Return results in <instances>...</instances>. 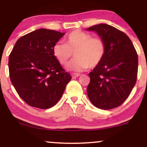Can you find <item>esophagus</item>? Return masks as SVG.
<instances>
[{
  "instance_id": "1",
  "label": "esophagus",
  "mask_w": 147,
  "mask_h": 147,
  "mask_svg": "<svg viewBox=\"0 0 147 147\" xmlns=\"http://www.w3.org/2000/svg\"><path fill=\"white\" fill-rule=\"evenodd\" d=\"M80 75H81L80 74H79V73H72V78H76V77H79Z\"/></svg>"
}]
</instances>
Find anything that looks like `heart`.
I'll return each mask as SVG.
<instances>
[{"label":"heart","mask_w":147,"mask_h":147,"mask_svg":"<svg viewBox=\"0 0 147 147\" xmlns=\"http://www.w3.org/2000/svg\"><path fill=\"white\" fill-rule=\"evenodd\" d=\"M65 42L56 43L52 52L62 65H66L75 53L77 58L68 66L71 70L83 71L89 67L95 68L105 56V42L100 37H92L90 34L75 30L65 37Z\"/></svg>","instance_id":"obj_1"}]
</instances>
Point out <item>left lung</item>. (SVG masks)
Wrapping results in <instances>:
<instances>
[{"label":"left lung","mask_w":147,"mask_h":147,"mask_svg":"<svg viewBox=\"0 0 147 147\" xmlns=\"http://www.w3.org/2000/svg\"><path fill=\"white\" fill-rule=\"evenodd\" d=\"M86 30L96 32L106 44L104 59L88 74V96L97 108L114 109L127 99L136 83L137 52L129 37L111 25L102 23Z\"/></svg>","instance_id":"8db88e82"}]
</instances>
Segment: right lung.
<instances>
[{
	"mask_svg": "<svg viewBox=\"0 0 147 147\" xmlns=\"http://www.w3.org/2000/svg\"><path fill=\"white\" fill-rule=\"evenodd\" d=\"M65 33L38 29L18 38L9 57V77L18 95L41 109L59 102L72 77L53 55L52 48Z\"/></svg>",
	"mask_w": 147,
	"mask_h": 147,
	"instance_id": "add662e5",
	"label": "right lung"
}]
</instances>
